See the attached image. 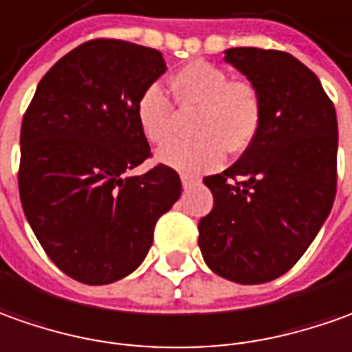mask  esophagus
Here are the masks:
<instances>
[{"label": "esophagus", "instance_id": "esophagus-1", "mask_svg": "<svg viewBox=\"0 0 352 352\" xmlns=\"http://www.w3.org/2000/svg\"><path fill=\"white\" fill-rule=\"evenodd\" d=\"M181 183H183V186H185V188H188V186L195 185L196 179L190 175H181Z\"/></svg>", "mask_w": 352, "mask_h": 352}]
</instances>
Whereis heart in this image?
I'll list each match as a JSON object with an SVG mask.
<instances>
[{"mask_svg":"<svg viewBox=\"0 0 352 352\" xmlns=\"http://www.w3.org/2000/svg\"><path fill=\"white\" fill-rule=\"evenodd\" d=\"M171 90L183 111L196 109L190 125L195 138L175 140L157 150L166 166L200 173L221 166L229 154H243L262 125V98L256 86L231 80L227 71L206 61H192L171 76ZM136 121L152 144H164L175 133V109L157 85L136 102Z\"/></svg>","mask_w":352,"mask_h":352,"instance_id":"1","label":"heart"}]
</instances>
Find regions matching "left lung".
<instances>
[{
	"label": "left lung",
	"instance_id": "obj_1",
	"mask_svg": "<svg viewBox=\"0 0 352 352\" xmlns=\"http://www.w3.org/2000/svg\"><path fill=\"white\" fill-rule=\"evenodd\" d=\"M226 61L256 86L262 125L239 162L204 185L198 223L208 267L243 285L283 276L307 252L337 188V116L318 76L277 50L231 47Z\"/></svg>",
	"mask_w": 352,
	"mask_h": 352
}]
</instances>
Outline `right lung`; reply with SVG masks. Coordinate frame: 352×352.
I'll use <instances>...</instances> for the list:
<instances>
[{
    "mask_svg": "<svg viewBox=\"0 0 352 352\" xmlns=\"http://www.w3.org/2000/svg\"><path fill=\"white\" fill-rule=\"evenodd\" d=\"M166 71L157 50L90 40L45 73L23 117L25 216L52 262L80 283L133 274L181 196L179 173L164 164L129 175L150 157L136 102Z\"/></svg>",
    "mask_w": 352,
    "mask_h": 352,
    "instance_id": "1",
    "label": "right lung"
}]
</instances>
